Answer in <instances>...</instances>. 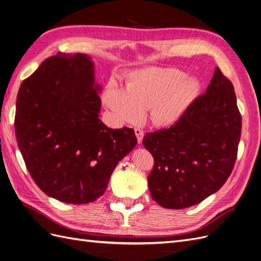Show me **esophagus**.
I'll list each match as a JSON object with an SVG mask.
<instances>
[{
	"label": "esophagus",
	"instance_id": "esophagus-1",
	"mask_svg": "<svg viewBox=\"0 0 261 261\" xmlns=\"http://www.w3.org/2000/svg\"><path fill=\"white\" fill-rule=\"evenodd\" d=\"M134 132H136V136H137V139H138V143H139V144H141L142 140H143V136H144V132H143V130H141V129H139V128L134 129Z\"/></svg>",
	"mask_w": 261,
	"mask_h": 261
}]
</instances>
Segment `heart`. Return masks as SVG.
Here are the masks:
<instances>
[{"instance_id": "obj_1", "label": "heart", "mask_w": 261, "mask_h": 261, "mask_svg": "<svg viewBox=\"0 0 261 261\" xmlns=\"http://www.w3.org/2000/svg\"><path fill=\"white\" fill-rule=\"evenodd\" d=\"M198 90V81L179 69L148 67L128 74L125 89L109 82L103 99L121 122H139L149 109L155 124L170 125L186 113Z\"/></svg>"}]
</instances>
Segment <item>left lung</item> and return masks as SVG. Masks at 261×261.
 <instances>
[{
  "mask_svg": "<svg viewBox=\"0 0 261 261\" xmlns=\"http://www.w3.org/2000/svg\"><path fill=\"white\" fill-rule=\"evenodd\" d=\"M232 82L218 68L204 94L168 129L148 132L150 196L169 209L196 205L225 183L237 161L242 118Z\"/></svg>",
  "mask_w": 261,
  "mask_h": 261,
  "instance_id": "left-lung-1",
  "label": "left lung"
}]
</instances>
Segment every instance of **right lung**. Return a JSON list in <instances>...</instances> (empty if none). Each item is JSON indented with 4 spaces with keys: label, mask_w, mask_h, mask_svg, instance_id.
Here are the masks:
<instances>
[{
    "label": "right lung",
    "mask_w": 261,
    "mask_h": 261,
    "mask_svg": "<svg viewBox=\"0 0 261 261\" xmlns=\"http://www.w3.org/2000/svg\"><path fill=\"white\" fill-rule=\"evenodd\" d=\"M88 55L58 52L20 85L15 134L33 181L69 204L92 203L137 144L134 130L99 119L100 87Z\"/></svg>",
    "instance_id": "obj_1"
}]
</instances>
